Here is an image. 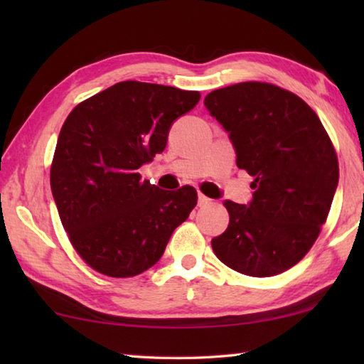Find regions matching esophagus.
<instances>
[{
  "label": "esophagus",
  "mask_w": 364,
  "mask_h": 364,
  "mask_svg": "<svg viewBox=\"0 0 364 364\" xmlns=\"http://www.w3.org/2000/svg\"><path fill=\"white\" fill-rule=\"evenodd\" d=\"M210 199H208L207 196H204V194H199V205L202 207V205H207V204H210Z\"/></svg>",
  "instance_id": "34e87169"
}]
</instances>
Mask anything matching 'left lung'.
<instances>
[{"label":"left lung","instance_id":"obj_1","mask_svg":"<svg viewBox=\"0 0 364 364\" xmlns=\"http://www.w3.org/2000/svg\"><path fill=\"white\" fill-rule=\"evenodd\" d=\"M204 104L230 133L237 167L255 189L249 205L223 202L230 225L212 249L237 273L279 274L308 254L328 220L338 183L334 144L315 110L276 85L236 83Z\"/></svg>","mask_w":364,"mask_h":364}]
</instances>
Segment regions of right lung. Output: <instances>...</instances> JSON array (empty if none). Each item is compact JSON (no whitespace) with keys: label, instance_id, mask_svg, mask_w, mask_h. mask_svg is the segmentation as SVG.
<instances>
[{"label":"right lung","instance_id":"obj_1","mask_svg":"<svg viewBox=\"0 0 364 364\" xmlns=\"http://www.w3.org/2000/svg\"><path fill=\"white\" fill-rule=\"evenodd\" d=\"M199 100V91L128 80L65 119L51 191L70 244L97 273L132 278L154 267L196 207L193 186L162 191L138 168L165 149L171 123Z\"/></svg>","mask_w":364,"mask_h":364}]
</instances>
